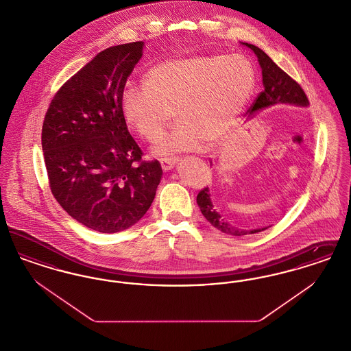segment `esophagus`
<instances>
[{"mask_svg":"<svg viewBox=\"0 0 351 351\" xmlns=\"http://www.w3.org/2000/svg\"><path fill=\"white\" fill-rule=\"evenodd\" d=\"M176 163H178V158H165V159H160V165H162V168L165 171L172 169V168L176 166Z\"/></svg>","mask_w":351,"mask_h":351,"instance_id":"34e87169","label":"esophagus"}]
</instances>
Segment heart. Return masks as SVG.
Instances as JSON below:
<instances>
[{"label":"heart","instance_id":"heart-1","mask_svg":"<svg viewBox=\"0 0 351 351\" xmlns=\"http://www.w3.org/2000/svg\"><path fill=\"white\" fill-rule=\"evenodd\" d=\"M255 72L242 55H182L151 68L145 85L128 84L121 96L125 119L145 139L158 141L172 117L176 126L154 149L159 156L216 143L250 99Z\"/></svg>","mask_w":351,"mask_h":351}]
</instances>
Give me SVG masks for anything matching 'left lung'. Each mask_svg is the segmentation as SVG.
Returning <instances> with one entry per match:
<instances>
[{
  "label": "left lung",
  "instance_id": "1",
  "mask_svg": "<svg viewBox=\"0 0 351 351\" xmlns=\"http://www.w3.org/2000/svg\"><path fill=\"white\" fill-rule=\"evenodd\" d=\"M242 45L250 49L256 55L259 66L262 68V79H263L262 82L265 88L263 92H261L258 99L252 104L249 110L250 112L249 118L252 117L255 113L275 105H293L300 108H308L309 101L300 85L292 77H289L282 68L278 67L265 51L261 50L259 47L250 43H242ZM197 205L200 208L202 216L222 233L230 234V235H246V234L259 233L267 229V228H259V229H252L250 232H247L230 225L219 215L217 208L215 206L210 197L209 188H204L199 192Z\"/></svg>",
  "mask_w": 351,
  "mask_h": 351
}]
</instances>
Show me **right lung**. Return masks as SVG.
<instances>
[{
	"instance_id": "1",
	"label": "right lung",
	"mask_w": 351,
	"mask_h": 351,
	"mask_svg": "<svg viewBox=\"0 0 351 351\" xmlns=\"http://www.w3.org/2000/svg\"><path fill=\"white\" fill-rule=\"evenodd\" d=\"M145 42L101 51L55 95L42 128L51 192L77 222L100 233L135 225L155 199L163 169L142 150L121 109Z\"/></svg>"
}]
</instances>
